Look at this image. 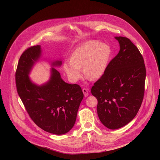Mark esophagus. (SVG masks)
Masks as SVG:
<instances>
[{
	"label": "esophagus",
	"mask_w": 160,
	"mask_h": 160,
	"mask_svg": "<svg viewBox=\"0 0 160 160\" xmlns=\"http://www.w3.org/2000/svg\"><path fill=\"white\" fill-rule=\"evenodd\" d=\"M82 92L84 93V97H88V95H89V91H88V89H86V88L82 89Z\"/></svg>",
	"instance_id": "34e87169"
}]
</instances>
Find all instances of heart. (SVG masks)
I'll return each instance as SVG.
<instances>
[{
    "instance_id": "1",
    "label": "heart",
    "mask_w": 160,
    "mask_h": 160,
    "mask_svg": "<svg viewBox=\"0 0 160 160\" xmlns=\"http://www.w3.org/2000/svg\"><path fill=\"white\" fill-rule=\"evenodd\" d=\"M110 48L104 43L91 41L76 48L71 55L70 60H66L63 68L69 79L78 81L82 76V69L86 76L92 79L102 76L110 56Z\"/></svg>"
}]
</instances>
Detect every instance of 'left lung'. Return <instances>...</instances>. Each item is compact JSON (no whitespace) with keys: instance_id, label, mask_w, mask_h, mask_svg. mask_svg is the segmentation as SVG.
<instances>
[{"instance_id":"1","label":"left lung","mask_w":160,"mask_h":160,"mask_svg":"<svg viewBox=\"0 0 160 160\" xmlns=\"http://www.w3.org/2000/svg\"><path fill=\"white\" fill-rule=\"evenodd\" d=\"M115 39L119 52L91 89L98 101V118L110 129L124 126L136 116L143 99L146 77L144 60L137 47L127 38Z\"/></svg>"}]
</instances>
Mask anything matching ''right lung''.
<instances>
[{
    "label": "right lung",
    "mask_w": 160,
    "mask_h": 160,
    "mask_svg": "<svg viewBox=\"0 0 160 160\" xmlns=\"http://www.w3.org/2000/svg\"><path fill=\"white\" fill-rule=\"evenodd\" d=\"M41 52L40 46L23 52L15 72L17 91L27 113L38 127L49 133L64 134L74 125L84 94L79 85L64 82L54 68L47 84L38 86L32 83L28 74ZM61 63L57 61L52 65Z\"/></svg>",
    "instance_id": "right-lung-1"
}]
</instances>
